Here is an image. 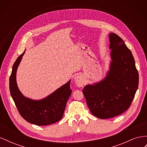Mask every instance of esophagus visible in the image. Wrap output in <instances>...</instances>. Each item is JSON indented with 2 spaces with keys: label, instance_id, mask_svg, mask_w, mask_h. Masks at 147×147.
Wrapping results in <instances>:
<instances>
[{
  "label": "esophagus",
  "instance_id": "obj_1",
  "mask_svg": "<svg viewBox=\"0 0 147 147\" xmlns=\"http://www.w3.org/2000/svg\"><path fill=\"white\" fill-rule=\"evenodd\" d=\"M74 81L76 85L78 87H82L84 85V79L81 75H77L74 78Z\"/></svg>",
  "mask_w": 147,
  "mask_h": 147
}]
</instances>
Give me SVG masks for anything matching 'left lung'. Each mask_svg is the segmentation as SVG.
<instances>
[{
  "instance_id": "left-lung-1",
  "label": "left lung",
  "mask_w": 147,
  "mask_h": 147,
  "mask_svg": "<svg viewBox=\"0 0 147 147\" xmlns=\"http://www.w3.org/2000/svg\"><path fill=\"white\" fill-rule=\"evenodd\" d=\"M112 61L107 76L83 90L91 112L100 119L123 113L129 107L139 85V74L132 53L123 39L109 34Z\"/></svg>"
}]
</instances>
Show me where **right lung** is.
Masks as SVG:
<instances>
[{
  "instance_id": "1",
  "label": "right lung",
  "mask_w": 147,
  "mask_h": 147,
  "mask_svg": "<svg viewBox=\"0 0 147 147\" xmlns=\"http://www.w3.org/2000/svg\"><path fill=\"white\" fill-rule=\"evenodd\" d=\"M23 53L18 57L12 67L10 77V94L18 110L26 121L38 126H46L62 119L65 105L72 93L70 80L41 100H32L24 97L18 88L16 75Z\"/></svg>"
}]
</instances>
